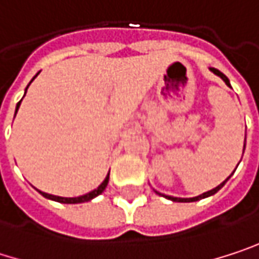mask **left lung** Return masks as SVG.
Masks as SVG:
<instances>
[{"label": "left lung", "mask_w": 259, "mask_h": 259, "mask_svg": "<svg viewBox=\"0 0 259 259\" xmlns=\"http://www.w3.org/2000/svg\"><path fill=\"white\" fill-rule=\"evenodd\" d=\"M210 70L214 73V75H218L219 78H222V80L228 85V87H231L230 85V79L227 78L222 72H219L218 69H214V67H210ZM244 147H246V138H244ZM243 151H244V148H243ZM231 177V176H230ZM230 177L227 179V180L224 181V183H221L218 187H214V189H211V190H208V192H205V193H202V195H199V196H195V198H176V196H168V195H162V193H159V192H156V193H159V195H162V196H165V198H168V199H171V201H177V202H193V201H199V199H202V198H207V196H211V195H214V193H218L222 187H224V184L227 183V181L230 180Z\"/></svg>", "instance_id": "1"}]
</instances>
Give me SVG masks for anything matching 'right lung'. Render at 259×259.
Returning a JSON list of instances; mask_svg holds the SVG:
<instances>
[{
    "label": "right lung",
    "mask_w": 259,
    "mask_h": 259,
    "mask_svg": "<svg viewBox=\"0 0 259 259\" xmlns=\"http://www.w3.org/2000/svg\"><path fill=\"white\" fill-rule=\"evenodd\" d=\"M38 75V73H37ZM35 75V76H37ZM35 76L31 79V82L35 79ZM29 82V83H31ZM29 83H28V87H29ZM28 87H26L25 90H28ZM26 93V91H25ZM22 102V100H21ZM21 102L16 105V112H18V109H19V106H21ZM16 115V114H15ZM108 181H109V174L106 176V179L103 180V183L97 187V189H94V190H91L90 193H85V195H82V196H76V198H63V196H55V195H49V193H45V192H40L45 198H48V199H52V201H57V202H63V204H79V202H87V201H90V199H93V198H96V196H99L105 189H106V186H108Z\"/></svg>",
    "instance_id": "add662e5"
}]
</instances>
